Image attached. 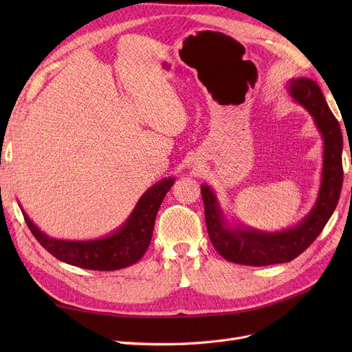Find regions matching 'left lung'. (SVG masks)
<instances>
[{
	"instance_id": "8db88e82",
	"label": "left lung",
	"mask_w": 352,
	"mask_h": 352,
	"mask_svg": "<svg viewBox=\"0 0 352 352\" xmlns=\"http://www.w3.org/2000/svg\"><path fill=\"white\" fill-rule=\"evenodd\" d=\"M288 94L311 114L324 140V161L318 197L312 210L301 223L283 231H261L244 224L231 226L218 198L207 184L201 186L204 201L206 223L211 243L217 252L227 261L263 267L289 263L304 252L321 234L334 212L342 187V134L331 113L321 88L309 78L288 81Z\"/></svg>"
}]
</instances>
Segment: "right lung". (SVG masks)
I'll list each match as a JSON object with an SVG mask.
<instances>
[{
	"label": "right lung",
	"mask_w": 352,
	"mask_h": 352,
	"mask_svg": "<svg viewBox=\"0 0 352 352\" xmlns=\"http://www.w3.org/2000/svg\"><path fill=\"white\" fill-rule=\"evenodd\" d=\"M174 181L175 178L168 177L155 182L141 195L135 208L120 228L97 239L71 241L48 236L32 223L24 210L21 211L36 241L57 260L85 270L116 271L140 261L150 247L157 212Z\"/></svg>",
	"instance_id": "add662e5"
}]
</instances>
